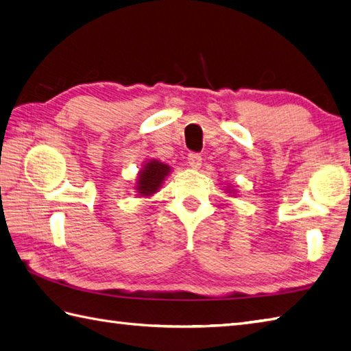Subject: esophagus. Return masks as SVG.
<instances>
[{
  "label": "esophagus",
  "mask_w": 351,
  "mask_h": 351,
  "mask_svg": "<svg viewBox=\"0 0 351 351\" xmlns=\"http://www.w3.org/2000/svg\"><path fill=\"white\" fill-rule=\"evenodd\" d=\"M187 161H189V166L193 169H199L200 164H202V156L196 152H191L187 156Z\"/></svg>",
  "instance_id": "34e87169"
}]
</instances>
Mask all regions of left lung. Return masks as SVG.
<instances>
[{
  "mask_svg": "<svg viewBox=\"0 0 351 351\" xmlns=\"http://www.w3.org/2000/svg\"><path fill=\"white\" fill-rule=\"evenodd\" d=\"M226 193H234V190H230V187H229V189H228V191H226Z\"/></svg>",
  "mask_w": 351,
  "mask_h": 351,
  "instance_id": "1",
  "label": "left lung"
}]
</instances>
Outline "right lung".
<instances>
[{"label":"right lung","instance_id":"right-lung-1","mask_svg":"<svg viewBox=\"0 0 351 351\" xmlns=\"http://www.w3.org/2000/svg\"><path fill=\"white\" fill-rule=\"evenodd\" d=\"M170 173L169 164H164L158 160H147L143 164V169L138 171L136 190L138 196H152L161 189V184Z\"/></svg>","mask_w":351,"mask_h":351}]
</instances>
